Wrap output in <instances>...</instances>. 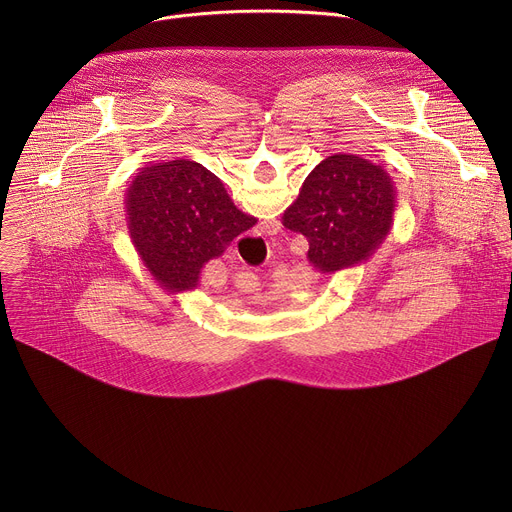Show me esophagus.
<instances>
[{"label": "esophagus", "instance_id": "1", "mask_svg": "<svg viewBox=\"0 0 512 512\" xmlns=\"http://www.w3.org/2000/svg\"><path fill=\"white\" fill-rule=\"evenodd\" d=\"M255 283H257V275H253V273H243L239 285H255Z\"/></svg>", "mask_w": 512, "mask_h": 512}]
</instances>
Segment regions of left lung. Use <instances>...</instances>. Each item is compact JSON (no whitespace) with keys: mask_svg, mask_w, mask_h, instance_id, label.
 <instances>
[{"mask_svg":"<svg viewBox=\"0 0 512 512\" xmlns=\"http://www.w3.org/2000/svg\"><path fill=\"white\" fill-rule=\"evenodd\" d=\"M395 206L387 170L354 154H334L308 174L281 221L308 239V261L320 273H336L369 261L393 227Z\"/></svg>","mask_w":512,"mask_h":512,"instance_id":"1","label":"left lung"}]
</instances>
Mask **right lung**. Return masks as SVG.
Segmentation results:
<instances>
[{"label": "right lung", "mask_w": 512, "mask_h": 512, "mask_svg": "<svg viewBox=\"0 0 512 512\" xmlns=\"http://www.w3.org/2000/svg\"><path fill=\"white\" fill-rule=\"evenodd\" d=\"M125 212L143 265L170 294L196 289L204 263L257 223L210 170L184 158L141 168L127 188Z\"/></svg>", "instance_id": "obj_1"}]
</instances>
